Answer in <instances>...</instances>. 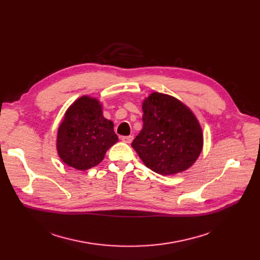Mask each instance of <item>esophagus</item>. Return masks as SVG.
Instances as JSON below:
<instances>
[{
    "label": "esophagus",
    "mask_w": 260,
    "mask_h": 260,
    "mask_svg": "<svg viewBox=\"0 0 260 260\" xmlns=\"http://www.w3.org/2000/svg\"><path fill=\"white\" fill-rule=\"evenodd\" d=\"M133 139H134L133 136H123V137L121 138V140L125 143H131L133 141Z\"/></svg>",
    "instance_id": "1"
}]
</instances>
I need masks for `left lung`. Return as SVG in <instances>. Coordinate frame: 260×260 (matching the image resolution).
Instances as JSON below:
<instances>
[{"label": "left lung", "instance_id": "left-lung-1", "mask_svg": "<svg viewBox=\"0 0 260 260\" xmlns=\"http://www.w3.org/2000/svg\"><path fill=\"white\" fill-rule=\"evenodd\" d=\"M143 128L132 142L144 165L160 175L185 171L202 149L198 120L180 101L153 92L143 102Z\"/></svg>", "mask_w": 260, "mask_h": 260}]
</instances>
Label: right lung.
Listing matches in <instances>:
<instances>
[{
	"instance_id": "right-lung-1",
	"label": "right lung",
	"mask_w": 260,
	"mask_h": 260,
	"mask_svg": "<svg viewBox=\"0 0 260 260\" xmlns=\"http://www.w3.org/2000/svg\"><path fill=\"white\" fill-rule=\"evenodd\" d=\"M116 142L113 122L103 117L97 100L84 95L66 112L58 131L57 148L67 166L85 171L99 165Z\"/></svg>"
}]
</instances>
